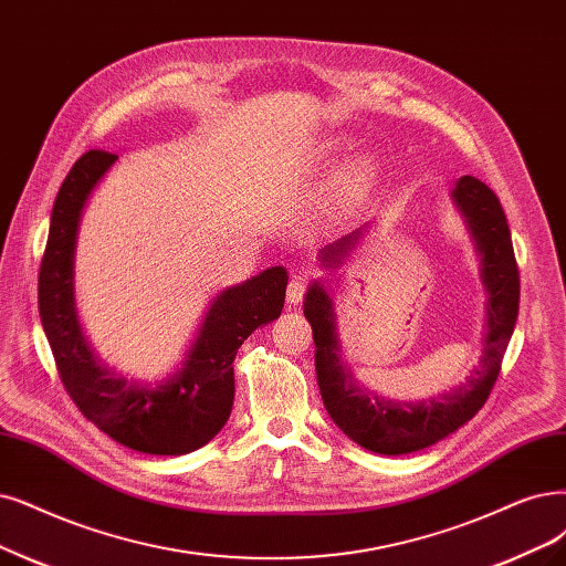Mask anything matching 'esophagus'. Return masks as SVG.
<instances>
[{"label": "esophagus", "mask_w": 566, "mask_h": 566, "mask_svg": "<svg viewBox=\"0 0 566 566\" xmlns=\"http://www.w3.org/2000/svg\"><path fill=\"white\" fill-rule=\"evenodd\" d=\"M305 294H307V284H305V280L303 277H294L289 282V289H286V301L291 303V305H298L303 298H305Z\"/></svg>", "instance_id": "obj_1"}]
</instances>
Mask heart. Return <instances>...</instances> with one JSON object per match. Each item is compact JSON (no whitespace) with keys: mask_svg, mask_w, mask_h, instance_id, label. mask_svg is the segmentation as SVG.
<instances>
[{"mask_svg":"<svg viewBox=\"0 0 566 566\" xmlns=\"http://www.w3.org/2000/svg\"><path fill=\"white\" fill-rule=\"evenodd\" d=\"M368 175H370L368 160H357V163H352V165L347 167L345 184H347L349 188H357V186H361V184L368 179Z\"/></svg>","mask_w":566,"mask_h":566,"instance_id":"1","label":"heart"}]
</instances>
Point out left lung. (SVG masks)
Masks as SVG:
<instances>
[{
    "mask_svg": "<svg viewBox=\"0 0 566 566\" xmlns=\"http://www.w3.org/2000/svg\"><path fill=\"white\" fill-rule=\"evenodd\" d=\"M452 200L464 214L475 240L483 282L488 289V336L478 368L467 382L427 401H391L357 387L338 357V333L333 305L324 284L312 282L305 296V319L315 338V366L324 406L354 443L378 454H408L424 450L464 427L485 406L499 378L501 361L513 336L520 307V272L504 209L492 188L475 177L457 181ZM366 228L354 230L322 251V265H340L359 244Z\"/></svg>",
    "mask_w": 566,
    "mask_h": 566,
    "instance_id": "8db88e82",
    "label": "left lung"
}]
</instances>
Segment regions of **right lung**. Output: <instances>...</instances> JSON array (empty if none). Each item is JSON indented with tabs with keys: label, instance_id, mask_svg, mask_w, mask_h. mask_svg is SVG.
<instances>
[{
	"label": "right lung",
	"instance_id": "obj_1",
	"mask_svg": "<svg viewBox=\"0 0 566 566\" xmlns=\"http://www.w3.org/2000/svg\"><path fill=\"white\" fill-rule=\"evenodd\" d=\"M116 160V154L93 149L74 163L62 181L39 268V315L60 380L86 420L130 450L186 454L207 446L228 422L235 396V354L259 326L282 315L289 277L282 265H275L221 291L172 378L156 387L116 378L83 338L74 307L81 212Z\"/></svg>",
	"mask_w": 566,
	"mask_h": 566
}]
</instances>
